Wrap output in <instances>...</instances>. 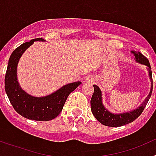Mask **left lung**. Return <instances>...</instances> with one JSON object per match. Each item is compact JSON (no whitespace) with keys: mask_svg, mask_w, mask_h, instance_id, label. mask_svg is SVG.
<instances>
[{"mask_svg":"<svg viewBox=\"0 0 156 156\" xmlns=\"http://www.w3.org/2000/svg\"><path fill=\"white\" fill-rule=\"evenodd\" d=\"M132 53L134 55L135 59L137 62L144 64L148 66V73H149L150 80H151V90L148 96L146 98L142 105L137 109L133 110L129 112H126L122 114H112L107 111L101 102V92L97 85H94V94L92 95L91 100H90V106H91V112L94 117L101 124L105 126H112V127H116V126H124V125L132 122L137 119V117L142 113L145 108L146 105L148 103L150 97L151 95L152 89H153V81H152V74H151V66H150L148 59L144 56L140 52L132 51Z\"/></svg>","mask_w":156,"mask_h":156,"instance_id":"obj_1","label":"left lung"}]
</instances>
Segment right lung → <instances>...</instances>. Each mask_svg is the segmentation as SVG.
Listing matches in <instances>:
<instances>
[{"mask_svg": "<svg viewBox=\"0 0 156 156\" xmlns=\"http://www.w3.org/2000/svg\"><path fill=\"white\" fill-rule=\"evenodd\" d=\"M36 41L44 40L36 38L23 43L11 55L5 78V91L14 109L19 115L32 120L48 121L59 115L69 94L82 83L78 81L65 85L55 93L43 98L33 97L23 91L17 81L18 62L26 49Z\"/></svg>", "mask_w": 156, "mask_h": 156, "instance_id": "right-lung-1", "label": "right lung"}]
</instances>
